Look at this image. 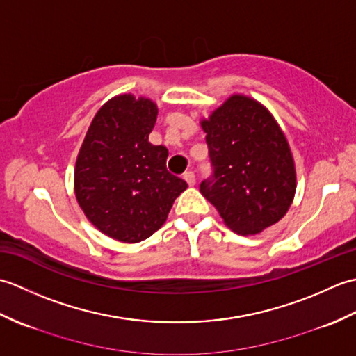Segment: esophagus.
<instances>
[{
  "label": "esophagus",
  "instance_id": "esophagus-1",
  "mask_svg": "<svg viewBox=\"0 0 356 356\" xmlns=\"http://www.w3.org/2000/svg\"><path fill=\"white\" fill-rule=\"evenodd\" d=\"M184 179H185V182L190 185V186H193V185H195V174L193 172V171H186L185 174H184Z\"/></svg>",
  "mask_w": 356,
  "mask_h": 356
}]
</instances>
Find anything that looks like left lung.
<instances>
[{
	"instance_id": "left-lung-1",
	"label": "left lung",
	"mask_w": 356,
	"mask_h": 356,
	"mask_svg": "<svg viewBox=\"0 0 356 356\" xmlns=\"http://www.w3.org/2000/svg\"><path fill=\"white\" fill-rule=\"evenodd\" d=\"M200 125L213 166L200 193L225 225L240 236H255L282 220L297 176L289 143L268 108L232 95Z\"/></svg>"
}]
</instances>
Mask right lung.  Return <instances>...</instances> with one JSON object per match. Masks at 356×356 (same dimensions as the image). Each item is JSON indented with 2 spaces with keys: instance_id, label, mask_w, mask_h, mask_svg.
I'll list each match as a JSON object with an SVG mask.
<instances>
[{
  "instance_id": "right-lung-1",
  "label": "right lung",
  "mask_w": 356,
  "mask_h": 356,
  "mask_svg": "<svg viewBox=\"0 0 356 356\" xmlns=\"http://www.w3.org/2000/svg\"><path fill=\"white\" fill-rule=\"evenodd\" d=\"M157 105L119 95L96 113L74 166V194L97 229L124 243H138L161 228L185 180L166 170L168 149L148 136Z\"/></svg>"
}]
</instances>
